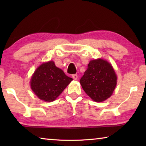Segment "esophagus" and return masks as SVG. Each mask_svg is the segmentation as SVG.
<instances>
[{"instance_id": "esophagus-1", "label": "esophagus", "mask_w": 146, "mask_h": 146, "mask_svg": "<svg viewBox=\"0 0 146 146\" xmlns=\"http://www.w3.org/2000/svg\"><path fill=\"white\" fill-rule=\"evenodd\" d=\"M72 77L74 79V80H77L78 78V75L76 74H74V75H72Z\"/></svg>"}]
</instances>
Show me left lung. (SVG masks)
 Segmentation results:
<instances>
[{
  "instance_id": "1",
  "label": "left lung",
  "mask_w": 146,
  "mask_h": 146,
  "mask_svg": "<svg viewBox=\"0 0 146 146\" xmlns=\"http://www.w3.org/2000/svg\"><path fill=\"white\" fill-rule=\"evenodd\" d=\"M117 80L111 64L98 58L90 62L80 83L91 99L101 102L111 96L117 86Z\"/></svg>"
}]
</instances>
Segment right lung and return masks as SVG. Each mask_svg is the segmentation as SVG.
<instances>
[{"label":"right lung","mask_w":146,"mask_h":146,"mask_svg":"<svg viewBox=\"0 0 146 146\" xmlns=\"http://www.w3.org/2000/svg\"><path fill=\"white\" fill-rule=\"evenodd\" d=\"M73 80L56 67L53 61L42 64L35 71L31 78L32 91L40 100L53 102Z\"/></svg>","instance_id":"1"}]
</instances>
